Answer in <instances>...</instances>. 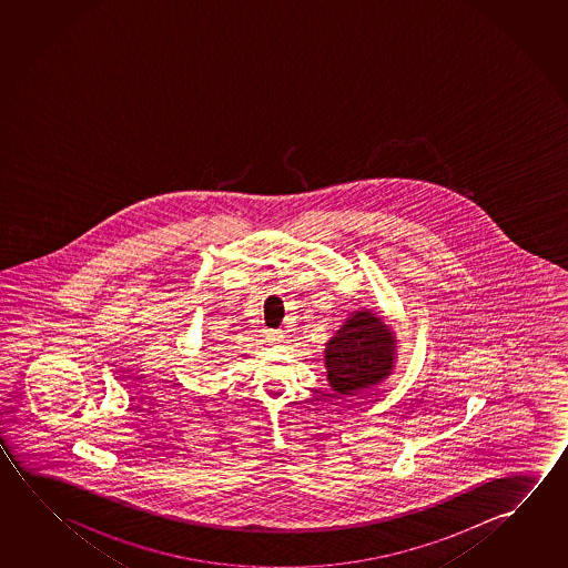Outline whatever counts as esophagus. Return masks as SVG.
I'll return each mask as SVG.
<instances>
[{
  "instance_id": "1",
  "label": "esophagus",
  "mask_w": 568,
  "mask_h": 568,
  "mask_svg": "<svg viewBox=\"0 0 568 568\" xmlns=\"http://www.w3.org/2000/svg\"><path fill=\"white\" fill-rule=\"evenodd\" d=\"M265 341H267L270 344H273V346H277V344H281L283 341H285V335L280 333V331H267V333H265Z\"/></svg>"
}]
</instances>
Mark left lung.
Wrapping results in <instances>:
<instances>
[{
  "instance_id": "8db88e82",
  "label": "left lung",
  "mask_w": 568,
  "mask_h": 568,
  "mask_svg": "<svg viewBox=\"0 0 568 568\" xmlns=\"http://www.w3.org/2000/svg\"><path fill=\"white\" fill-rule=\"evenodd\" d=\"M398 338L384 316L356 308L325 344L328 386L338 396H358L394 373Z\"/></svg>"
}]
</instances>
